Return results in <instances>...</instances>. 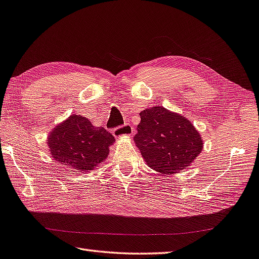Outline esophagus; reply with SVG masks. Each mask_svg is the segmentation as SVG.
<instances>
[{
  "label": "esophagus",
  "instance_id": "esophagus-1",
  "mask_svg": "<svg viewBox=\"0 0 259 259\" xmlns=\"http://www.w3.org/2000/svg\"><path fill=\"white\" fill-rule=\"evenodd\" d=\"M113 136L116 138H121V137H131L134 135V128L129 123H124L123 125H119V127L113 129Z\"/></svg>",
  "mask_w": 259,
  "mask_h": 259
}]
</instances>
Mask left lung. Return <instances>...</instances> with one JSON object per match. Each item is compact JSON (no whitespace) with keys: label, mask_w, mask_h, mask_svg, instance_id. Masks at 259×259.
<instances>
[{"label":"left lung","mask_w":259,"mask_h":259,"mask_svg":"<svg viewBox=\"0 0 259 259\" xmlns=\"http://www.w3.org/2000/svg\"><path fill=\"white\" fill-rule=\"evenodd\" d=\"M140 118L134 139L151 169L177 173L201 153V136L183 116L158 106L141 111Z\"/></svg>","instance_id":"left-lung-1"}]
</instances>
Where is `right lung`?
<instances>
[{
  "instance_id": "obj_1",
  "label": "right lung",
  "mask_w": 259,
  "mask_h": 259,
  "mask_svg": "<svg viewBox=\"0 0 259 259\" xmlns=\"http://www.w3.org/2000/svg\"><path fill=\"white\" fill-rule=\"evenodd\" d=\"M113 141L104 127H94L87 118L75 115L51 132L47 143L58 163L88 172L107 158Z\"/></svg>"
}]
</instances>
